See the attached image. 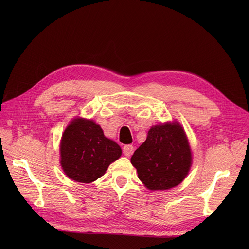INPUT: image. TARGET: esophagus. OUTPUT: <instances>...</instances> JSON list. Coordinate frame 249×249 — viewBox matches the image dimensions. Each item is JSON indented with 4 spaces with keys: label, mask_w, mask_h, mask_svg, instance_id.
Masks as SVG:
<instances>
[{
    "label": "esophagus",
    "mask_w": 249,
    "mask_h": 249,
    "mask_svg": "<svg viewBox=\"0 0 249 249\" xmlns=\"http://www.w3.org/2000/svg\"><path fill=\"white\" fill-rule=\"evenodd\" d=\"M123 152H124V155L126 157H130V156H132V154L134 152V147L131 146V145H126L123 148Z\"/></svg>",
    "instance_id": "34e87169"
}]
</instances>
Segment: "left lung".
Segmentation results:
<instances>
[{
  "mask_svg": "<svg viewBox=\"0 0 249 249\" xmlns=\"http://www.w3.org/2000/svg\"><path fill=\"white\" fill-rule=\"evenodd\" d=\"M131 163L150 190H167L180 184L192 164L191 149L181 125L172 122L153 126Z\"/></svg>",
  "mask_w": 249,
  "mask_h": 249,
  "instance_id": "8db88e82",
  "label": "left lung"
}]
</instances>
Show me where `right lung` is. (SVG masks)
I'll list each match as a JSON object with an SVG mask.
<instances>
[{
    "mask_svg": "<svg viewBox=\"0 0 249 249\" xmlns=\"http://www.w3.org/2000/svg\"><path fill=\"white\" fill-rule=\"evenodd\" d=\"M61 165L68 177L90 183L121 157V148L106 138L92 120L76 118L66 128L60 145Z\"/></svg>",
    "mask_w": 249,
    "mask_h": 249,
    "instance_id": "obj_1",
    "label": "right lung"
}]
</instances>
